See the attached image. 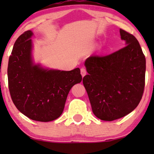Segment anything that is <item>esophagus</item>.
Wrapping results in <instances>:
<instances>
[{
	"label": "esophagus",
	"mask_w": 154,
	"mask_h": 154,
	"mask_svg": "<svg viewBox=\"0 0 154 154\" xmlns=\"http://www.w3.org/2000/svg\"><path fill=\"white\" fill-rule=\"evenodd\" d=\"M86 73H87V71H86V69L85 68H81V75L82 76H85L86 75Z\"/></svg>",
	"instance_id": "obj_1"
}]
</instances>
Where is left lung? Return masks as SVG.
Returning <instances> with one entry per match:
<instances>
[{"label": "left lung", "mask_w": 154, "mask_h": 154, "mask_svg": "<svg viewBox=\"0 0 154 154\" xmlns=\"http://www.w3.org/2000/svg\"><path fill=\"white\" fill-rule=\"evenodd\" d=\"M126 45L105 56L86 60L88 75L83 83L92 112L102 121H112L132 112L142 100L145 85L146 59L139 42L120 29Z\"/></svg>", "instance_id": "obj_1"}]
</instances>
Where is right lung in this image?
Returning a JSON list of instances; mask_svg holds the SVG:
<instances>
[{
  "instance_id": "add662e5",
  "label": "right lung",
  "mask_w": 154,
  "mask_h": 154,
  "mask_svg": "<svg viewBox=\"0 0 154 154\" xmlns=\"http://www.w3.org/2000/svg\"><path fill=\"white\" fill-rule=\"evenodd\" d=\"M31 31L20 35L8 61V78L10 96L17 109L33 121L48 122L64 111L71 88L81 83L79 68L69 71L48 70L31 60Z\"/></svg>"
}]
</instances>
